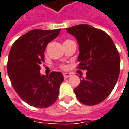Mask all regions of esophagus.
<instances>
[{"mask_svg":"<svg viewBox=\"0 0 129 129\" xmlns=\"http://www.w3.org/2000/svg\"><path fill=\"white\" fill-rule=\"evenodd\" d=\"M63 76H64V79H67V78H68L69 77L71 76V74H70V73H64L63 74Z\"/></svg>","mask_w":129,"mask_h":129,"instance_id":"esophagus-1","label":"esophagus"}]
</instances>
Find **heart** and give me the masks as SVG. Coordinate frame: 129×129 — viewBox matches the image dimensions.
<instances>
[{"mask_svg": "<svg viewBox=\"0 0 129 129\" xmlns=\"http://www.w3.org/2000/svg\"><path fill=\"white\" fill-rule=\"evenodd\" d=\"M68 40H65V41H68ZM65 41H64V42H65ZM61 68H63V69H64V68H66V66H65V65H61Z\"/></svg>", "mask_w": 129, "mask_h": 129, "instance_id": "1", "label": "heart"}]
</instances>
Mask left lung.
<instances>
[{
  "label": "left lung",
  "instance_id": "8db88e82",
  "mask_svg": "<svg viewBox=\"0 0 129 129\" xmlns=\"http://www.w3.org/2000/svg\"><path fill=\"white\" fill-rule=\"evenodd\" d=\"M79 43L77 68L86 70V77L74 89L77 99L86 105H95L113 91L120 71L119 52L110 37L89 25L66 28Z\"/></svg>",
  "mask_w": 129,
  "mask_h": 129
}]
</instances>
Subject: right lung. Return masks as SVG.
<instances>
[{
	"mask_svg": "<svg viewBox=\"0 0 129 129\" xmlns=\"http://www.w3.org/2000/svg\"><path fill=\"white\" fill-rule=\"evenodd\" d=\"M60 31H30L17 39L10 51L7 73L12 86L23 101L34 107L45 108L53 104L64 81L61 72L52 71L46 77L40 73L45 49Z\"/></svg>",
	"mask_w": 129,
	"mask_h": 129,
	"instance_id": "1",
	"label": "right lung"
}]
</instances>
